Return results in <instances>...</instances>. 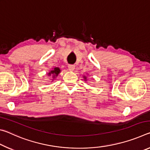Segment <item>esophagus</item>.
Masks as SVG:
<instances>
[{
	"instance_id": "obj_1",
	"label": "esophagus",
	"mask_w": 150,
	"mask_h": 150,
	"mask_svg": "<svg viewBox=\"0 0 150 150\" xmlns=\"http://www.w3.org/2000/svg\"><path fill=\"white\" fill-rule=\"evenodd\" d=\"M75 66L74 65H68V69L70 71H74Z\"/></svg>"
}]
</instances>
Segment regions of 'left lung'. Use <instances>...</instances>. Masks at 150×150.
<instances>
[{
  "label": "left lung",
  "mask_w": 150,
  "mask_h": 150,
  "mask_svg": "<svg viewBox=\"0 0 150 150\" xmlns=\"http://www.w3.org/2000/svg\"><path fill=\"white\" fill-rule=\"evenodd\" d=\"M83 79H84V81H87V77H86V76H83Z\"/></svg>",
  "instance_id": "8db88e82"
}]
</instances>
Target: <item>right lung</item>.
Instances as JSON below:
<instances>
[{
  "label": "right lung",
  "mask_w": 150,
  "mask_h": 150,
  "mask_svg": "<svg viewBox=\"0 0 150 150\" xmlns=\"http://www.w3.org/2000/svg\"><path fill=\"white\" fill-rule=\"evenodd\" d=\"M60 72H61V70L59 69V67H54L53 68L52 70L50 71L49 73H47V75L49 77H51V76L52 77V79H51L52 82L57 77V75L59 74Z\"/></svg>",
  "instance_id": "right-lung-1"
}]
</instances>
